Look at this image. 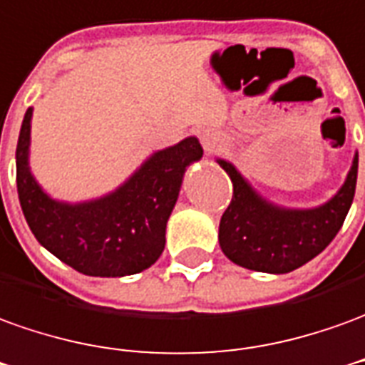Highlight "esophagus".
<instances>
[{
	"label": "esophagus",
	"mask_w": 365,
	"mask_h": 365,
	"mask_svg": "<svg viewBox=\"0 0 365 365\" xmlns=\"http://www.w3.org/2000/svg\"><path fill=\"white\" fill-rule=\"evenodd\" d=\"M221 134L219 132H213V130H207V132H203L201 134V144L205 148V152H213L215 148H219L221 144Z\"/></svg>",
	"instance_id": "34e87169"
}]
</instances>
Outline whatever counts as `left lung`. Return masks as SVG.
Masks as SVG:
<instances>
[{
    "label": "left lung",
    "mask_w": 365,
    "mask_h": 365,
    "mask_svg": "<svg viewBox=\"0 0 365 365\" xmlns=\"http://www.w3.org/2000/svg\"><path fill=\"white\" fill-rule=\"evenodd\" d=\"M233 182V197L219 223L227 259L261 272H290L332 243L350 211L358 180V156L342 190L316 209H280L261 200L229 162L219 160Z\"/></svg>",
    "instance_id": "left-lung-1"
}]
</instances>
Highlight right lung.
I'll return each instance as SVG.
<instances>
[{
	"instance_id": "obj_1",
	"label": "right lung",
	"mask_w": 365,
	"mask_h": 365,
	"mask_svg": "<svg viewBox=\"0 0 365 365\" xmlns=\"http://www.w3.org/2000/svg\"><path fill=\"white\" fill-rule=\"evenodd\" d=\"M33 110L17 140V193L35 239L88 277H126L152 267L165 247V223L185 168L203 156L197 138L156 152L128 182L103 200L68 205L51 200L27 168Z\"/></svg>"
}]
</instances>
